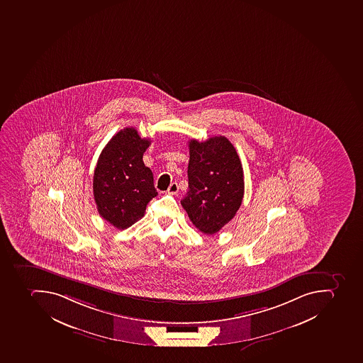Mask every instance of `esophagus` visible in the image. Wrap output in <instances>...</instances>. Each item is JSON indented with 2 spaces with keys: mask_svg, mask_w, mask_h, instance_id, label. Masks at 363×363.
<instances>
[{
  "mask_svg": "<svg viewBox=\"0 0 363 363\" xmlns=\"http://www.w3.org/2000/svg\"><path fill=\"white\" fill-rule=\"evenodd\" d=\"M177 191H179V186H177V182L171 183V186H169V190H167V192H169V194H177Z\"/></svg>",
  "mask_w": 363,
  "mask_h": 363,
  "instance_id": "obj_1",
  "label": "esophagus"
}]
</instances>
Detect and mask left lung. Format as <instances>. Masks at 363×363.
<instances>
[{
  "mask_svg": "<svg viewBox=\"0 0 363 363\" xmlns=\"http://www.w3.org/2000/svg\"><path fill=\"white\" fill-rule=\"evenodd\" d=\"M189 190L181 201L189 218L206 235L218 233L235 218L244 198V171L225 137L189 141Z\"/></svg>",
  "mask_w": 363,
  "mask_h": 363,
  "instance_id": "left-lung-1",
  "label": "left lung"
}]
</instances>
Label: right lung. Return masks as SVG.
<instances>
[{"mask_svg": "<svg viewBox=\"0 0 363 363\" xmlns=\"http://www.w3.org/2000/svg\"><path fill=\"white\" fill-rule=\"evenodd\" d=\"M150 140L134 128L119 130L99 156L93 177V196L99 214L119 230L128 229L145 215L158 192L143 152Z\"/></svg>", "mask_w": 363, "mask_h": 363, "instance_id": "1", "label": "right lung"}]
</instances>
